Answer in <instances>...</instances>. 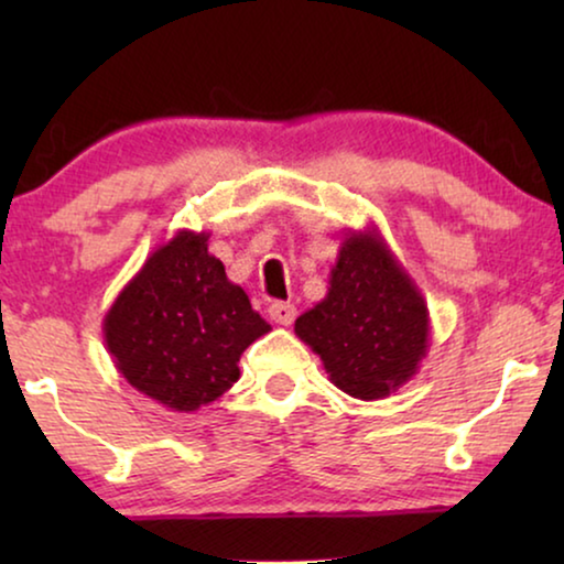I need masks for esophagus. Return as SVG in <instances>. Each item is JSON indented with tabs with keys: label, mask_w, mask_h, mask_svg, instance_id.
Segmentation results:
<instances>
[{
	"label": "esophagus",
	"mask_w": 564,
	"mask_h": 564,
	"mask_svg": "<svg viewBox=\"0 0 564 564\" xmlns=\"http://www.w3.org/2000/svg\"><path fill=\"white\" fill-rule=\"evenodd\" d=\"M269 318H272L276 326H290L295 321V305L292 303H272L269 305Z\"/></svg>",
	"instance_id": "esophagus-1"
}]
</instances>
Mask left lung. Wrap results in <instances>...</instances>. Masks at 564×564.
<instances>
[{
  "label": "left lung",
  "instance_id": "obj_1",
  "mask_svg": "<svg viewBox=\"0 0 564 564\" xmlns=\"http://www.w3.org/2000/svg\"><path fill=\"white\" fill-rule=\"evenodd\" d=\"M295 334L318 354L338 390L382 400L419 375L431 318L419 284L369 226L344 238L326 297L300 315Z\"/></svg>",
  "mask_w": 564,
  "mask_h": 564
}]
</instances>
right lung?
I'll return each mask as SVG.
<instances>
[{
	"mask_svg": "<svg viewBox=\"0 0 564 564\" xmlns=\"http://www.w3.org/2000/svg\"><path fill=\"white\" fill-rule=\"evenodd\" d=\"M207 230H176L102 321L118 372L176 413H195L234 388L241 354L272 330L207 251Z\"/></svg>",
	"mask_w": 564,
	"mask_h": 564,
	"instance_id": "obj_1",
	"label": "right lung"
}]
</instances>
